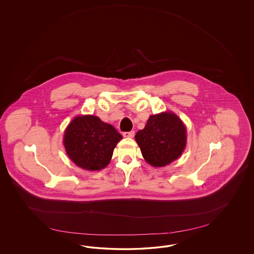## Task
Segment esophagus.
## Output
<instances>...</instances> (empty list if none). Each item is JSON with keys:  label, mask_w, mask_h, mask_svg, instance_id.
<instances>
[{"label": "esophagus", "mask_w": 254, "mask_h": 254, "mask_svg": "<svg viewBox=\"0 0 254 254\" xmlns=\"http://www.w3.org/2000/svg\"><path fill=\"white\" fill-rule=\"evenodd\" d=\"M123 135H124V137H125V138H133L134 131H133V130H131V131H126V132H124Z\"/></svg>", "instance_id": "obj_1"}]
</instances>
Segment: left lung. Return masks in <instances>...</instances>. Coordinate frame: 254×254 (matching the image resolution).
<instances>
[{
  "label": "left lung",
  "instance_id": "8db88e82",
  "mask_svg": "<svg viewBox=\"0 0 254 254\" xmlns=\"http://www.w3.org/2000/svg\"><path fill=\"white\" fill-rule=\"evenodd\" d=\"M145 162L153 167H164L182 155L187 143L184 122L173 112L151 115L144 129L135 135Z\"/></svg>",
  "mask_w": 254,
  "mask_h": 254
}]
</instances>
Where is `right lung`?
I'll return each mask as SVG.
<instances>
[{
	"label": "right lung",
	"instance_id": "right-lung-1",
	"mask_svg": "<svg viewBox=\"0 0 254 254\" xmlns=\"http://www.w3.org/2000/svg\"><path fill=\"white\" fill-rule=\"evenodd\" d=\"M123 136L97 116L78 115L65 129L64 145L70 161L87 171L108 166L114 148Z\"/></svg>",
	"mask_w": 254,
	"mask_h": 254
}]
</instances>
